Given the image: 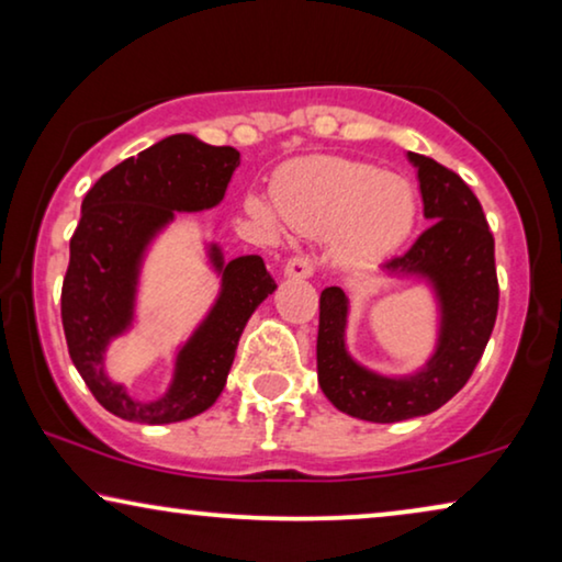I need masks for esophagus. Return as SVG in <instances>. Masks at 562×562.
<instances>
[{
	"label": "esophagus",
	"instance_id": "obj_1",
	"mask_svg": "<svg viewBox=\"0 0 562 562\" xmlns=\"http://www.w3.org/2000/svg\"><path fill=\"white\" fill-rule=\"evenodd\" d=\"M312 271H314V266L306 256L291 258V260H286V266H283V276H286V279H310Z\"/></svg>",
	"mask_w": 562,
	"mask_h": 562
}]
</instances>
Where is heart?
<instances>
[{"label":"heart","mask_w":562,"mask_h":562,"mask_svg":"<svg viewBox=\"0 0 562 562\" xmlns=\"http://www.w3.org/2000/svg\"><path fill=\"white\" fill-rule=\"evenodd\" d=\"M273 204L276 210L250 196L248 212L266 227L281 217L302 233H333L335 256L348 266L386 258L409 237L417 214V199L402 176L333 156L283 166L273 181Z\"/></svg>","instance_id":"b5f03b06"}]
</instances>
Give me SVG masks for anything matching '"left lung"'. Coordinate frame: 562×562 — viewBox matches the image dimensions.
Returning <instances> with one entry per match:
<instances>
[{
  "label": "left lung",
  "mask_w": 562,
  "mask_h": 562,
  "mask_svg": "<svg viewBox=\"0 0 562 562\" xmlns=\"http://www.w3.org/2000/svg\"><path fill=\"white\" fill-rule=\"evenodd\" d=\"M417 168L425 217L432 222L404 256L383 263L389 279L425 281L437 304V342L425 366L406 375L371 371L350 356L348 291L319 296L317 379L325 396L350 417L404 422L448 404L486 350L498 312L494 235L471 187L437 160L406 153Z\"/></svg>",
  "instance_id": "1"
}]
</instances>
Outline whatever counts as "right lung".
<instances>
[{
    "instance_id": "right-lung-1",
    "label": "right lung",
    "mask_w": 562,
    "mask_h": 562,
    "mask_svg": "<svg viewBox=\"0 0 562 562\" xmlns=\"http://www.w3.org/2000/svg\"><path fill=\"white\" fill-rule=\"evenodd\" d=\"M237 166L240 153L229 145L217 148L179 133L122 160L83 196L60 291V319L76 371L114 417L171 425L210 409L225 389L250 314L276 291L263 258L225 260L220 245L210 243L206 258L220 276V294L176 350L166 394L140 402L106 373V348L135 325L137 286L153 240L171 225L176 212L217 206Z\"/></svg>"
}]
</instances>
